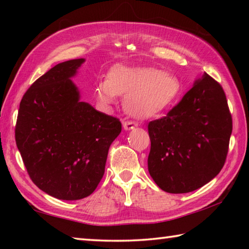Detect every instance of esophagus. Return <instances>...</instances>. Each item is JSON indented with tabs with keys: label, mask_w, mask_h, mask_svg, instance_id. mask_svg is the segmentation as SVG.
Listing matches in <instances>:
<instances>
[{
	"label": "esophagus",
	"mask_w": 249,
	"mask_h": 249,
	"mask_svg": "<svg viewBox=\"0 0 249 249\" xmlns=\"http://www.w3.org/2000/svg\"><path fill=\"white\" fill-rule=\"evenodd\" d=\"M136 127V124L134 123L132 121H125L123 123V128L126 130H129V129H133Z\"/></svg>",
	"instance_id": "1"
}]
</instances>
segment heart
<instances>
[{
  "instance_id": "b5f03b06",
  "label": "heart",
  "mask_w": 249,
  "mask_h": 249,
  "mask_svg": "<svg viewBox=\"0 0 249 249\" xmlns=\"http://www.w3.org/2000/svg\"><path fill=\"white\" fill-rule=\"evenodd\" d=\"M181 82L174 73L147 67L116 65L107 72V81L95 84L94 94L100 103H113L115 94L125 96L126 111L137 117L165 111L178 99Z\"/></svg>"
}]
</instances>
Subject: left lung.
<instances>
[{
    "label": "left lung",
    "mask_w": 249,
    "mask_h": 249,
    "mask_svg": "<svg viewBox=\"0 0 249 249\" xmlns=\"http://www.w3.org/2000/svg\"><path fill=\"white\" fill-rule=\"evenodd\" d=\"M233 121L225 92L208 73L166 116L148 123V171L161 190L188 193L224 166Z\"/></svg>",
    "instance_id": "1"
}]
</instances>
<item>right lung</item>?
Listing matches in <instances>:
<instances>
[{"label":"right lung","instance_id":"1","mask_svg":"<svg viewBox=\"0 0 249 249\" xmlns=\"http://www.w3.org/2000/svg\"><path fill=\"white\" fill-rule=\"evenodd\" d=\"M84 59L47 71L25 92L15 141L29 177L59 200L89 196L102 179L108 148L119 136V119L81 102L70 78Z\"/></svg>","mask_w":249,"mask_h":249}]
</instances>
